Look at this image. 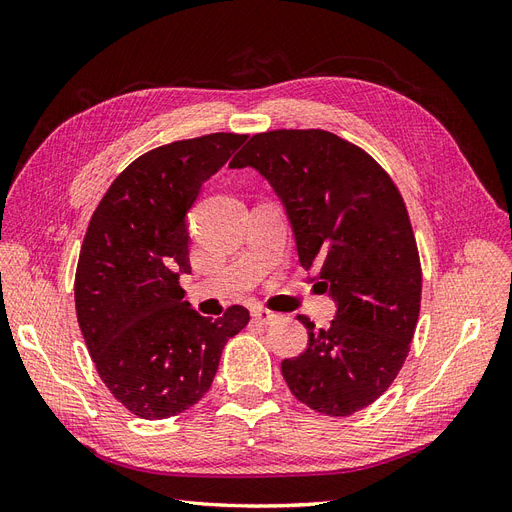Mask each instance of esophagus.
<instances>
[{
  "instance_id": "esophagus-1",
  "label": "esophagus",
  "mask_w": 512,
  "mask_h": 512,
  "mask_svg": "<svg viewBox=\"0 0 512 512\" xmlns=\"http://www.w3.org/2000/svg\"><path fill=\"white\" fill-rule=\"evenodd\" d=\"M277 318L275 312H271V309H265V307H254L252 309V320L258 322V324H273Z\"/></svg>"
}]
</instances>
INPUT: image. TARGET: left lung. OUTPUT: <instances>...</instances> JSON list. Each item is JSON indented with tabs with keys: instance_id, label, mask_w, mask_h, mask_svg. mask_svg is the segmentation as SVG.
<instances>
[{
	"instance_id": "8db88e82",
	"label": "left lung",
	"mask_w": 512,
	"mask_h": 512,
	"mask_svg": "<svg viewBox=\"0 0 512 512\" xmlns=\"http://www.w3.org/2000/svg\"><path fill=\"white\" fill-rule=\"evenodd\" d=\"M252 166L282 198L299 262L337 303L329 329L307 316V348L282 361L301 404L350 416L389 389L421 312V258L408 209L367 151L327 130L254 134L230 162Z\"/></svg>"
}]
</instances>
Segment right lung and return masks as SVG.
I'll return each instance as SVG.
<instances>
[{
    "mask_svg": "<svg viewBox=\"0 0 512 512\" xmlns=\"http://www.w3.org/2000/svg\"><path fill=\"white\" fill-rule=\"evenodd\" d=\"M247 134L215 132L143 153L91 215L74 277L76 318L102 382L132 414L160 421L198 404L250 312L213 320L183 301L188 211Z\"/></svg>",
    "mask_w": 512,
    "mask_h": 512,
    "instance_id": "right-lung-1",
    "label": "right lung"
}]
</instances>
